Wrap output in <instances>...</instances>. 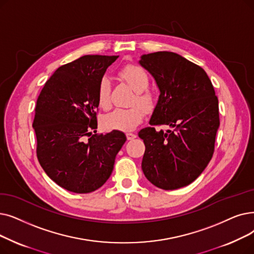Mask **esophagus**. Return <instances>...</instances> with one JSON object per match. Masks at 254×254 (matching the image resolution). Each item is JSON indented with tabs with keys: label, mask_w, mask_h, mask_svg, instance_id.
Instances as JSON below:
<instances>
[{
	"label": "esophagus",
	"mask_w": 254,
	"mask_h": 254,
	"mask_svg": "<svg viewBox=\"0 0 254 254\" xmlns=\"http://www.w3.org/2000/svg\"><path fill=\"white\" fill-rule=\"evenodd\" d=\"M136 137H137V135L134 134V133H127V140H133V139H135Z\"/></svg>",
	"instance_id": "34e87169"
}]
</instances>
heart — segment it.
I'll list each match as a JSON object with an SVG mask.
<instances>
[{"instance_id": "obj_1", "label": "heart", "mask_w": 254, "mask_h": 254, "mask_svg": "<svg viewBox=\"0 0 254 254\" xmlns=\"http://www.w3.org/2000/svg\"><path fill=\"white\" fill-rule=\"evenodd\" d=\"M130 88L135 91V96L130 105L139 103L140 106L129 109H116L103 118V126L107 129L129 131L135 129L145 117V110H151L154 106V95L147 89L149 78L147 72L138 65L128 64L118 72ZM97 103L104 110L111 108V83L106 76L101 79L97 86ZM143 107L142 108L141 107Z\"/></svg>"}]
</instances>
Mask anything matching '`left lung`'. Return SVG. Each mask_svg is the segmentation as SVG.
<instances>
[{"label": "left lung", "mask_w": 254, "mask_h": 254, "mask_svg": "<svg viewBox=\"0 0 254 254\" xmlns=\"http://www.w3.org/2000/svg\"><path fill=\"white\" fill-rule=\"evenodd\" d=\"M140 64L161 91L149 125L138 136L145 145L142 170L163 190L194 182L211 161L219 127L218 97L206 72L172 52L143 55ZM174 127L163 133L156 126Z\"/></svg>", "instance_id": "8db88e82"}]
</instances>
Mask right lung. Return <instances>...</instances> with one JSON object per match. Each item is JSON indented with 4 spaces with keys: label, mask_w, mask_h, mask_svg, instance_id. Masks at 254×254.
<instances>
[{
    "label": "right lung",
    "mask_w": 254,
    "mask_h": 254,
    "mask_svg": "<svg viewBox=\"0 0 254 254\" xmlns=\"http://www.w3.org/2000/svg\"><path fill=\"white\" fill-rule=\"evenodd\" d=\"M117 58L86 55L60 66L37 98L33 120L37 159L49 178L67 191L84 194L101 188L127 141L119 130H95L97 86Z\"/></svg>",
    "instance_id": "1"
}]
</instances>
